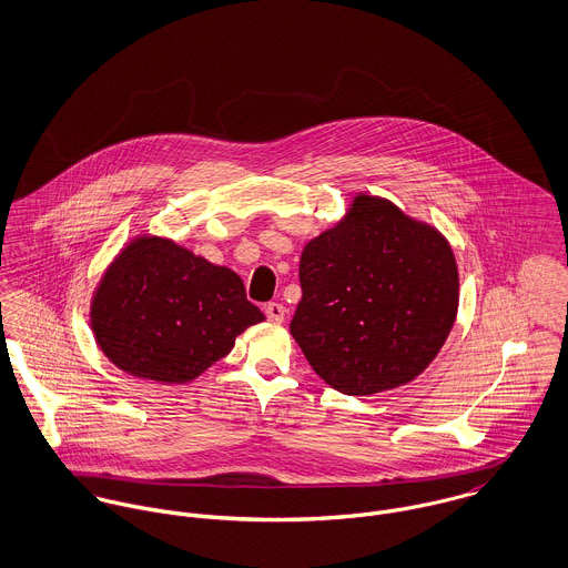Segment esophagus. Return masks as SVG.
<instances>
[{
  "label": "esophagus",
  "instance_id": "1",
  "mask_svg": "<svg viewBox=\"0 0 568 568\" xmlns=\"http://www.w3.org/2000/svg\"><path fill=\"white\" fill-rule=\"evenodd\" d=\"M264 315L268 322H275V324H282L284 317H286V308L280 304V302H271L264 306Z\"/></svg>",
  "mask_w": 568,
  "mask_h": 568
}]
</instances>
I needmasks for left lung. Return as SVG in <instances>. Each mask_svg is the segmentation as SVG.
<instances>
[{
  "mask_svg": "<svg viewBox=\"0 0 568 568\" xmlns=\"http://www.w3.org/2000/svg\"><path fill=\"white\" fill-rule=\"evenodd\" d=\"M291 334L325 383L372 396L419 376L457 317L459 275L446 239L394 203L361 194L304 246Z\"/></svg>",
  "mask_w": 568,
  "mask_h": 568,
  "instance_id": "left-lung-1",
  "label": "left lung"
}]
</instances>
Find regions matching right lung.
Returning <instances> with one entry per match:
<instances>
[{
  "label": "right lung",
  "instance_id": "1",
  "mask_svg": "<svg viewBox=\"0 0 568 568\" xmlns=\"http://www.w3.org/2000/svg\"><path fill=\"white\" fill-rule=\"evenodd\" d=\"M260 322L264 315L232 268L155 236L118 255L91 304V327L106 358L158 383L196 378Z\"/></svg>",
  "mask_w": 568,
  "mask_h": 568
}]
</instances>
